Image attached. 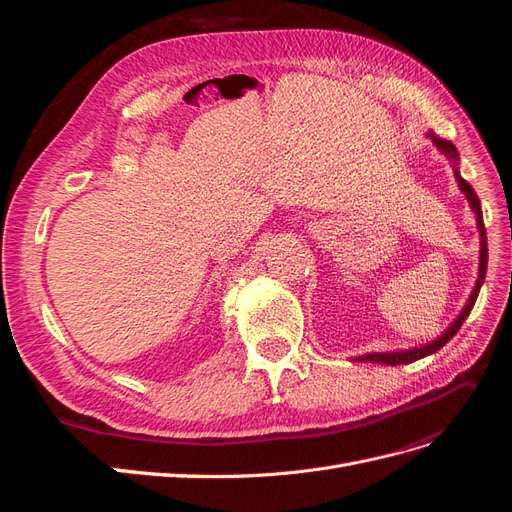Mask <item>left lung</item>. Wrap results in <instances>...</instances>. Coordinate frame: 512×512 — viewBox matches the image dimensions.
Returning <instances> with one entry per match:
<instances>
[{"instance_id":"left-lung-1","label":"left lung","mask_w":512,"mask_h":512,"mask_svg":"<svg viewBox=\"0 0 512 512\" xmlns=\"http://www.w3.org/2000/svg\"><path fill=\"white\" fill-rule=\"evenodd\" d=\"M429 136H431V141L436 143V147L444 153V156H446L448 160L457 162L459 156H457V149H455V145H453L451 141H446V138H440V136H436V134H429ZM455 177H457V183H459L461 192L466 194V198L470 200V205H472V209H474V213H476V224H478V232H480V269H478V282H476V286H474V292H472V297H470L468 305L463 307V312L459 314V318L451 324V327H448V331H446L442 337L436 339V342H431V344L421 346V348L404 350V352H371V354L359 356V359H356V361H369V363H382V365L414 363V361H418V359H423V356H427V354L438 352V350L448 342V339H451L453 335H457V331L461 329L463 320H466L468 314L472 312V307H474L476 297H478V290H480V286H483L485 273H487V232H485V224H483V211H480V200H478L476 192L472 190V185H470L466 179H463V177L457 173V170H455Z\"/></svg>"}]
</instances>
